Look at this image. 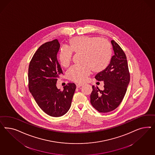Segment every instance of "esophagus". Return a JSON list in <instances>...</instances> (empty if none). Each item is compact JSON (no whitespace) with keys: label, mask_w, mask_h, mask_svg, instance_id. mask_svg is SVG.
<instances>
[{"label":"esophagus","mask_w":155,"mask_h":155,"mask_svg":"<svg viewBox=\"0 0 155 155\" xmlns=\"http://www.w3.org/2000/svg\"><path fill=\"white\" fill-rule=\"evenodd\" d=\"M77 88H80V87H82V86H83V84H77Z\"/></svg>","instance_id":"1"}]
</instances>
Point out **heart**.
Masks as SVG:
<instances>
[{
    "instance_id": "b5f03b06",
    "label": "heart",
    "mask_w": 155,
    "mask_h": 155,
    "mask_svg": "<svg viewBox=\"0 0 155 155\" xmlns=\"http://www.w3.org/2000/svg\"><path fill=\"white\" fill-rule=\"evenodd\" d=\"M69 49L62 48L59 61L64 68L70 64L72 52L82 53L84 65L74 66L67 72L68 79L82 83L92 71L100 73L108 66L112 57V48L108 41L99 37L82 36L75 37L69 41Z\"/></svg>"
}]
</instances>
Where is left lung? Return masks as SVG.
Instances as JSON below:
<instances>
[{
    "label": "left lung",
    "mask_w": 155,
    "mask_h": 155,
    "mask_svg": "<svg viewBox=\"0 0 155 155\" xmlns=\"http://www.w3.org/2000/svg\"><path fill=\"white\" fill-rule=\"evenodd\" d=\"M111 42L114 55L106 69L95 77L97 81L104 82V90L93 86L90 95L91 105L100 113H108L117 108L126 94L130 80L124 52L114 40Z\"/></svg>",
    "instance_id": "1"
}]
</instances>
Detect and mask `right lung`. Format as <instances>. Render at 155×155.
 Here are the masks:
<instances>
[{
  "instance_id": "right-lung-1",
  "label": "right lung",
  "mask_w": 155,
  "mask_h": 155,
  "mask_svg": "<svg viewBox=\"0 0 155 155\" xmlns=\"http://www.w3.org/2000/svg\"><path fill=\"white\" fill-rule=\"evenodd\" d=\"M60 45L55 39L45 42L34 54L28 68V87L44 113L53 117L64 115L71 107L76 86L68 83L61 91L57 81L62 73L57 58Z\"/></svg>"
}]
</instances>
